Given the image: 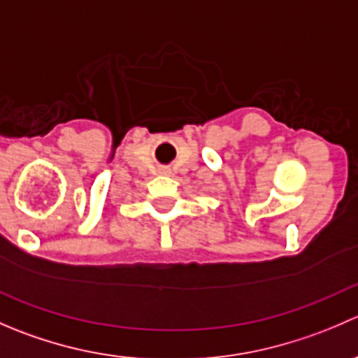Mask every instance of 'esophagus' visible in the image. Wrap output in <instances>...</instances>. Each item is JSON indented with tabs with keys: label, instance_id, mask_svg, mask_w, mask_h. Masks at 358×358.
<instances>
[{
	"label": "esophagus",
	"instance_id": "34e87169",
	"mask_svg": "<svg viewBox=\"0 0 358 358\" xmlns=\"http://www.w3.org/2000/svg\"><path fill=\"white\" fill-rule=\"evenodd\" d=\"M162 173H168V171H162Z\"/></svg>",
	"mask_w": 358,
	"mask_h": 358
}]
</instances>
